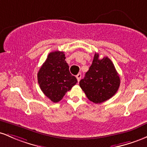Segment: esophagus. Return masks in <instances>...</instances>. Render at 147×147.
I'll use <instances>...</instances> for the list:
<instances>
[{"label": "esophagus", "instance_id": "obj_1", "mask_svg": "<svg viewBox=\"0 0 147 147\" xmlns=\"http://www.w3.org/2000/svg\"><path fill=\"white\" fill-rule=\"evenodd\" d=\"M76 78H77V80H78V82L80 81V78H81V74H78V75L76 76Z\"/></svg>", "mask_w": 147, "mask_h": 147}]
</instances>
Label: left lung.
<instances>
[{
	"label": "left lung",
	"mask_w": 147,
	"mask_h": 147,
	"mask_svg": "<svg viewBox=\"0 0 147 147\" xmlns=\"http://www.w3.org/2000/svg\"><path fill=\"white\" fill-rule=\"evenodd\" d=\"M79 85L89 100L100 103L117 93L120 78L113 62L108 57L99 59V55L95 53L92 65Z\"/></svg>",
	"instance_id": "left-lung-1"
}]
</instances>
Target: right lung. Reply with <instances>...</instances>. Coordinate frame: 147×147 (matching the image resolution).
Masks as SVG:
<instances>
[{
    "label": "right lung",
    "instance_id": "obj_1",
    "mask_svg": "<svg viewBox=\"0 0 147 147\" xmlns=\"http://www.w3.org/2000/svg\"><path fill=\"white\" fill-rule=\"evenodd\" d=\"M64 52L50 53L37 74L40 89L54 103L62 99L65 94L76 84L77 79L69 72Z\"/></svg>",
    "mask_w": 147,
    "mask_h": 147
}]
</instances>
